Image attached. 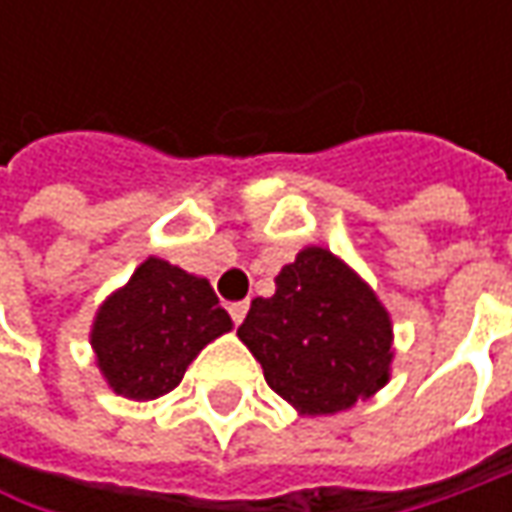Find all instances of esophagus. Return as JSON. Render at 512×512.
I'll use <instances>...</instances> for the list:
<instances>
[{"instance_id": "obj_1", "label": "esophagus", "mask_w": 512, "mask_h": 512, "mask_svg": "<svg viewBox=\"0 0 512 512\" xmlns=\"http://www.w3.org/2000/svg\"><path fill=\"white\" fill-rule=\"evenodd\" d=\"M227 313H230V319H233V325H242L247 316V302H233V305L227 307Z\"/></svg>"}]
</instances>
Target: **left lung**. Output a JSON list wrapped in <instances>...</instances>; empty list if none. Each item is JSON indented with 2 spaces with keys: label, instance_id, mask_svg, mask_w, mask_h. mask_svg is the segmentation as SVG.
I'll list each match as a JSON object with an SVG mask.
<instances>
[{
  "label": "left lung",
  "instance_id": "1",
  "mask_svg": "<svg viewBox=\"0 0 512 512\" xmlns=\"http://www.w3.org/2000/svg\"><path fill=\"white\" fill-rule=\"evenodd\" d=\"M239 339L302 416L347 410L390 379V313L325 247H305L279 270L276 293L250 302Z\"/></svg>",
  "mask_w": 512,
  "mask_h": 512
}]
</instances>
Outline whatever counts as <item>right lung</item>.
<instances>
[{
	"instance_id": "right-lung-1",
	"label": "right lung",
	"mask_w": 512,
	"mask_h": 512,
	"mask_svg": "<svg viewBox=\"0 0 512 512\" xmlns=\"http://www.w3.org/2000/svg\"><path fill=\"white\" fill-rule=\"evenodd\" d=\"M230 327L207 279L150 256L99 307L90 347L113 393L150 402L182 382L199 350Z\"/></svg>"
}]
</instances>
